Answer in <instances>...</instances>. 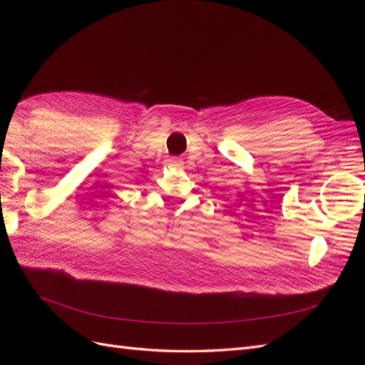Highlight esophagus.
Instances as JSON below:
<instances>
[{
	"label": "esophagus",
	"instance_id": "34e87169",
	"mask_svg": "<svg viewBox=\"0 0 365 365\" xmlns=\"http://www.w3.org/2000/svg\"><path fill=\"white\" fill-rule=\"evenodd\" d=\"M169 163H170V164H173V165H178V164H180V161L176 160V158H169Z\"/></svg>",
	"mask_w": 365,
	"mask_h": 365
}]
</instances>
